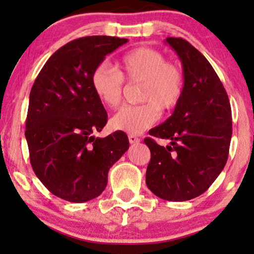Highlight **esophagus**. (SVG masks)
Masks as SVG:
<instances>
[{
  "mask_svg": "<svg viewBox=\"0 0 254 254\" xmlns=\"http://www.w3.org/2000/svg\"><path fill=\"white\" fill-rule=\"evenodd\" d=\"M128 141H130V144H138L140 141V139L135 137L134 134H128Z\"/></svg>",
  "mask_w": 254,
  "mask_h": 254,
  "instance_id": "esophagus-1",
  "label": "esophagus"
}]
</instances>
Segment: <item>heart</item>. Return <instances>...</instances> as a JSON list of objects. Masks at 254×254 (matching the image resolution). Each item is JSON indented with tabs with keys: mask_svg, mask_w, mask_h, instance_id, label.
<instances>
[{
	"mask_svg": "<svg viewBox=\"0 0 254 254\" xmlns=\"http://www.w3.org/2000/svg\"><path fill=\"white\" fill-rule=\"evenodd\" d=\"M123 79L141 83L138 106H126L112 119L110 127L128 133H141L158 122L160 108L171 110L180 103L185 78L180 66L168 63L155 49L138 47L127 52L116 64V70L100 64L91 76L92 88L103 105L115 108L122 99Z\"/></svg>",
	"mask_w": 254,
	"mask_h": 254,
	"instance_id": "1",
	"label": "heart"
}]
</instances>
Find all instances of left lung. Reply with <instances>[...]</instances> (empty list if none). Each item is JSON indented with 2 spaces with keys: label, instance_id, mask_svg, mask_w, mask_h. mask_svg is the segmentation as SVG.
Here are the masks:
<instances>
[{
  "label": "left lung",
  "instance_id": "8db88e82",
  "mask_svg": "<svg viewBox=\"0 0 254 254\" xmlns=\"http://www.w3.org/2000/svg\"><path fill=\"white\" fill-rule=\"evenodd\" d=\"M166 44L180 57L185 86L171 116L149 131L170 145L144 140L151 151L146 185L163 200L187 201L202 194L226 166L231 107L220 78L198 49L182 38H167Z\"/></svg>",
  "mask_w": 254,
  "mask_h": 254
}]
</instances>
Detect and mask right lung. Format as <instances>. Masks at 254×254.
I'll list each match as a JSON object with an SVG mask.
<instances>
[{
    "label": "right lung",
    "mask_w": 254,
    "mask_h": 254,
    "mask_svg": "<svg viewBox=\"0 0 254 254\" xmlns=\"http://www.w3.org/2000/svg\"><path fill=\"white\" fill-rule=\"evenodd\" d=\"M127 42L107 35L70 41L49 57L32 86L25 131L30 160L56 197L71 202L99 197L109 169L127 151L123 131L93 135L108 116L91 84L95 67Z\"/></svg>",
    "instance_id": "right-lung-1"
}]
</instances>
